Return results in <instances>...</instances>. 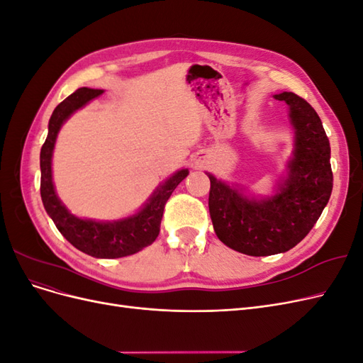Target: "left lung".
Instances as JSON below:
<instances>
[{
    "label": "left lung",
    "instance_id": "8db88e82",
    "mask_svg": "<svg viewBox=\"0 0 363 363\" xmlns=\"http://www.w3.org/2000/svg\"><path fill=\"white\" fill-rule=\"evenodd\" d=\"M289 106L294 151L276 194L248 195L208 174V212L223 244L248 256H271L301 242L328 203L333 188L330 142L313 107L292 92L274 95Z\"/></svg>",
    "mask_w": 363,
    "mask_h": 363
}]
</instances>
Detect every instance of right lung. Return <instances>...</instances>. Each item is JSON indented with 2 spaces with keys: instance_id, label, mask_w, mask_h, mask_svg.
<instances>
[{
  "instance_id": "right-lung-1",
  "label": "right lung",
  "mask_w": 363,
  "mask_h": 363,
  "mask_svg": "<svg viewBox=\"0 0 363 363\" xmlns=\"http://www.w3.org/2000/svg\"><path fill=\"white\" fill-rule=\"evenodd\" d=\"M103 92V89L80 87L54 108L48 123V136L40 150V196L59 232L77 250L96 259H118L135 255L155 242L160 232L164 204L179 183L188 177L189 171L180 169L160 183L135 215L116 221H95L72 215L54 189L52 151L65 121Z\"/></svg>"
}]
</instances>
